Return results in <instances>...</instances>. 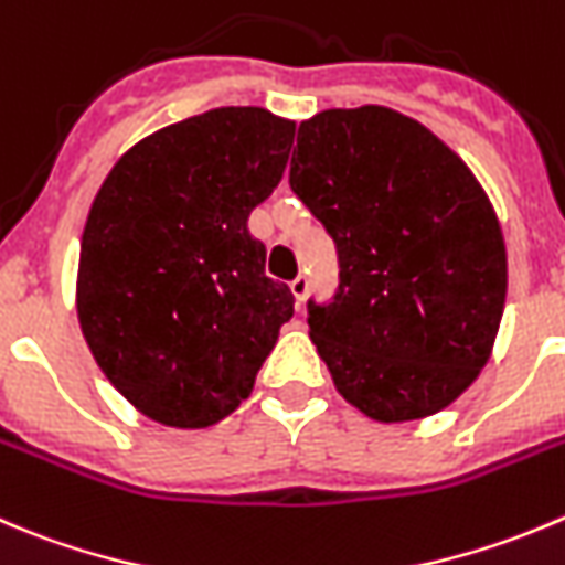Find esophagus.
<instances>
[{"label": "esophagus", "mask_w": 565, "mask_h": 565, "mask_svg": "<svg viewBox=\"0 0 565 565\" xmlns=\"http://www.w3.org/2000/svg\"><path fill=\"white\" fill-rule=\"evenodd\" d=\"M289 289H292L295 300H298V303H303L306 295H309V278H306V276H298V278H295L292 284H289Z\"/></svg>", "instance_id": "34e87169"}]
</instances>
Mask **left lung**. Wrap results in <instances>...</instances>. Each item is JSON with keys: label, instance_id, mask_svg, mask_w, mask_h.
<instances>
[{"label": "left lung", "instance_id": "1", "mask_svg": "<svg viewBox=\"0 0 565 565\" xmlns=\"http://www.w3.org/2000/svg\"><path fill=\"white\" fill-rule=\"evenodd\" d=\"M289 188L337 245L309 337L339 394L377 422L450 405L491 355L508 289L500 223L461 157L366 104L303 120Z\"/></svg>", "mask_w": 565, "mask_h": 565}]
</instances>
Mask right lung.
Masks as SVG:
<instances>
[{
  "label": "right lung",
  "instance_id": "right-lung-1",
  "mask_svg": "<svg viewBox=\"0 0 565 565\" xmlns=\"http://www.w3.org/2000/svg\"><path fill=\"white\" fill-rule=\"evenodd\" d=\"M295 124L217 107L131 146L87 215L76 315L140 414L210 428L254 388L295 295L265 276L248 215L278 188Z\"/></svg>",
  "mask_w": 565,
  "mask_h": 565
}]
</instances>
